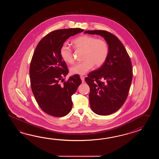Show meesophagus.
Wrapping results in <instances>:
<instances>
[{
  "label": "esophagus",
  "instance_id": "obj_1",
  "mask_svg": "<svg viewBox=\"0 0 159 159\" xmlns=\"http://www.w3.org/2000/svg\"><path fill=\"white\" fill-rule=\"evenodd\" d=\"M80 78H81V80H82V83H84V76H83V75H80Z\"/></svg>",
  "mask_w": 159,
  "mask_h": 159
}]
</instances>
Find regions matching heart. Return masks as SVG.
<instances>
[{"label": "heart", "mask_w": 159, "mask_h": 159, "mask_svg": "<svg viewBox=\"0 0 159 159\" xmlns=\"http://www.w3.org/2000/svg\"><path fill=\"white\" fill-rule=\"evenodd\" d=\"M72 44L76 50L84 52L82 56L84 61L75 64L70 69L72 75H84L94 65L96 68L102 66L108 57V44L102 39L84 34L75 39ZM60 54L62 60L67 64H71L74 61L73 51L68 44L61 46Z\"/></svg>", "instance_id": "b5f03b06"}]
</instances>
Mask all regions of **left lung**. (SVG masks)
<instances>
[{"mask_svg": "<svg viewBox=\"0 0 159 159\" xmlns=\"http://www.w3.org/2000/svg\"><path fill=\"white\" fill-rule=\"evenodd\" d=\"M98 34L108 44L106 61L84 80L90 87L89 101L91 110L99 115H108L118 111L128 97L132 80V63L122 42L106 30L84 31Z\"/></svg>", "mask_w": 159, "mask_h": 159, "instance_id": "8db88e82", "label": "left lung"}]
</instances>
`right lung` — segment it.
Returning a JSON list of instances; mask_svg holds the SVG:
<instances>
[{
    "label": "right lung",
    "instance_id": "1",
    "mask_svg": "<svg viewBox=\"0 0 159 159\" xmlns=\"http://www.w3.org/2000/svg\"><path fill=\"white\" fill-rule=\"evenodd\" d=\"M83 31L81 28L52 31L40 41L34 52L30 68V86L38 105L48 115L62 117L71 111V95L82 81L76 75L64 82L68 69L60 50L68 38Z\"/></svg>",
    "mask_w": 159,
    "mask_h": 159
}]
</instances>
